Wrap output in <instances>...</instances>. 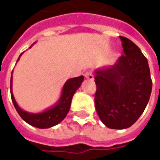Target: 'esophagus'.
<instances>
[{"mask_svg": "<svg viewBox=\"0 0 160 160\" xmlns=\"http://www.w3.org/2000/svg\"><path fill=\"white\" fill-rule=\"evenodd\" d=\"M85 77H86V79H88V80H94L93 72H92L91 71H88V72H85Z\"/></svg>", "mask_w": 160, "mask_h": 160, "instance_id": "1", "label": "esophagus"}]
</instances>
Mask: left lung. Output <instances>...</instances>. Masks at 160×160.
<instances>
[{
	"mask_svg": "<svg viewBox=\"0 0 160 160\" xmlns=\"http://www.w3.org/2000/svg\"><path fill=\"white\" fill-rule=\"evenodd\" d=\"M120 39L124 54L114 65L95 72L97 113L110 129L132 126L145 110L152 89L147 58L130 39Z\"/></svg>",
	"mask_w": 160,
	"mask_h": 160,
	"instance_id": "1",
	"label": "left lung"
}]
</instances>
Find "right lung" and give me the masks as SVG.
Here are the masks:
<instances>
[{
  "mask_svg": "<svg viewBox=\"0 0 160 160\" xmlns=\"http://www.w3.org/2000/svg\"><path fill=\"white\" fill-rule=\"evenodd\" d=\"M21 54L19 55V57L21 56ZM19 57H18V59H19ZM83 80H84V77L80 76V77L72 78V79L67 80L63 85V88L62 89L61 97H60L59 100L56 102V104L52 108L45 110L44 112L35 114V113H29V112L24 111L23 109H21L18 107V105L14 98L12 89H11L12 88V76H11V100H12V103H13L14 107L17 110L18 114L20 115V117L26 122H28V124H30L34 127H37V128H50V127H52V126L58 124L59 122H61L65 118V116L67 115L69 110H70V108H71V103H72L73 95L76 92V90L80 87Z\"/></svg>",
  "mask_w": 160,
  "mask_h": 160,
  "instance_id": "obj_1",
  "label": "right lung"
}]
</instances>
